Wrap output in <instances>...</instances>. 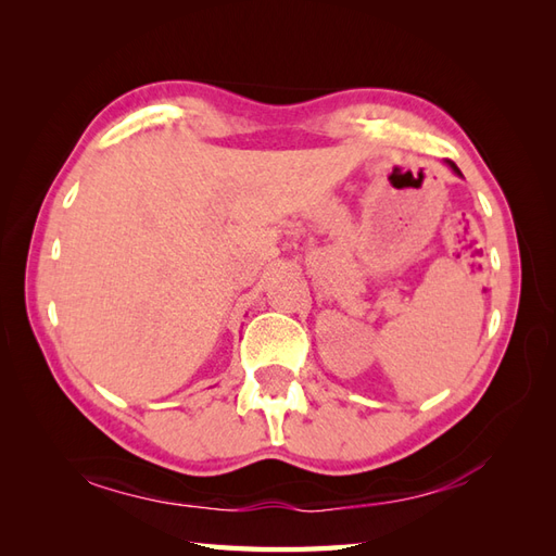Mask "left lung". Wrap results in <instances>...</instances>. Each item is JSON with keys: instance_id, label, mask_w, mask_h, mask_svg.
<instances>
[{"instance_id": "obj_1", "label": "left lung", "mask_w": 556, "mask_h": 556, "mask_svg": "<svg viewBox=\"0 0 556 556\" xmlns=\"http://www.w3.org/2000/svg\"><path fill=\"white\" fill-rule=\"evenodd\" d=\"M446 164H448V167H452V169H454V172H456V174L460 176V172H458V167H456V164H454V162H448V160H446Z\"/></svg>"}]
</instances>
